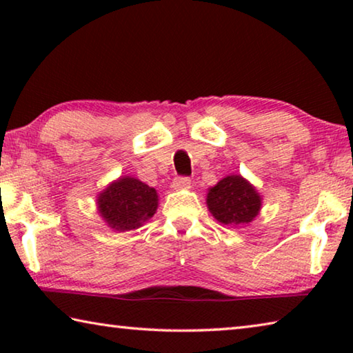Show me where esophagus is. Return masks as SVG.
<instances>
[{"mask_svg":"<svg viewBox=\"0 0 353 353\" xmlns=\"http://www.w3.org/2000/svg\"><path fill=\"white\" fill-rule=\"evenodd\" d=\"M191 187V181L188 177H176L172 181V188L176 190H187Z\"/></svg>","mask_w":353,"mask_h":353,"instance_id":"1","label":"esophagus"}]
</instances>
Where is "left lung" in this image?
<instances>
[{
  "label": "left lung",
  "instance_id": "8db88e82",
  "mask_svg": "<svg viewBox=\"0 0 353 353\" xmlns=\"http://www.w3.org/2000/svg\"><path fill=\"white\" fill-rule=\"evenodd\" d=\"M205 204L212 216L224 225H248L259 216L263 198L241 174H230L208 188Z\"/></svg>",
  "mask_w": 353,
  "mask_h": 353
}]
</instances>
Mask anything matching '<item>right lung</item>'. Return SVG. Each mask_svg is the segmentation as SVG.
Masks as SVG:
<instances>
[{"label": "right lung", "instance_id": "right-lung-1", "mask_svg": "<svg viewBox=\"0 0 353 353\" xmlns=\"http://www.w3.org/2000/svg\"><path fill=\"white\" fill-rule=\"evenodd\" d=\"M159 207V194L140 179L121 176L97 196L99 216L113 232H130L151 219Z\"/></svg>", "mask_w": 353, "mask_h": 353}]
</instances>
